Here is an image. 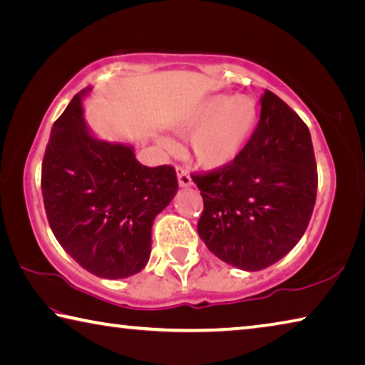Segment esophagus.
Returning <instances> with one entry per match:
<instances>
[{
    "instance_id": "1",
    "label": "esophagus",
    "mask_w": 365,
    "mask_h": 365,
    "mask_svg": "<svg viewBox=\"0 0 365 365\" xmlns=\"http://www.w3.org/2000/svg\"><path fill=\"white\" fill-rule=\"evenodd\" d=\"M177 177H178V185H180L182 188H188V187H191V177H190V174L187 170H183V169H177Z\"/></svg>"
}]
</instances>
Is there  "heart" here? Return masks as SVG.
Here are the masks:
<instances>
[{
	"instance_id": "obj_1",
	"label": "heart",
	"mask_w": 365,
	"mask_h": 365,
	"mask_svg": "<svg viewBox=\"0 0 365 365\" xmlns=\"http://www.w3.org/2000/svg\"><path fill=\"white\" fill-rule=\"evenodd\" d=\"M257 125V106L246 95H212L196 104L175 123L180 135H190V154L200 168L220 170L232 165L248 146ZM163 145L174 148L169 138Z\"/></svg>"
}]
</instances>
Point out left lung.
Returning <instances> with one entry per match:
<instances>
[{
    "mask_svg": "<svg viewBox=\"0 0 365 365\" xmlns=\"http://www.w3.org/2000/svg\"><path fill=\"white\" fill-rule=\"evenodd\" d=\"M205 201L197 233L212 255L256 272L299 242L317 196V165L301 117L265 90L248 146L225 169L193 175Z\"/></svg>",
    "mask_w": 365,
    "mask_h": 365,
    "instance_id": "1",
    "label": "left lung"
}]
</instances>
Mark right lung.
I'll return each mask as SVG.
<instances>
[{
  "mask_svg": "<svg viewBox=\"0 0 365 365\" xmlns=\"http://www.w3.org/2000/svg\"><path fill=\"white\" fill-rule=\"evenodd\" d=\"M86 86L54 122L41 168L49 227L64 251L101 279L150 261L151 228L178 190L170 165L146 168L132 145L98 138L83 119Z\"/></svg>",
  "mask_w": 365,
  "mask_h": 365,
  "instance_id": "add662e5",
  "label": "right lung"
}]
</instances>
